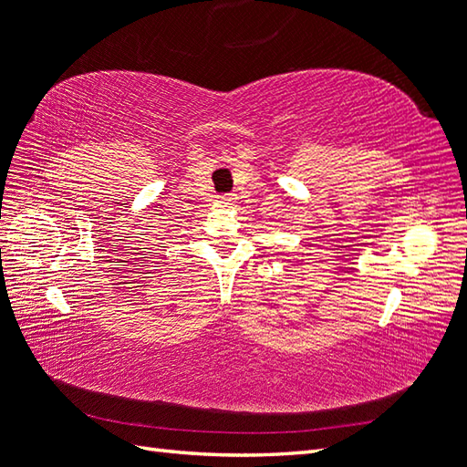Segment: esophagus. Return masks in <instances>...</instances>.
<instances>
[{"label": "esophagus", "mask_w": 467, "mask_h": 467, "mask_svg": "<svg viewBox=\"0 0 467 467\" xmlns=\"http://www.w3.org/2000/svg\"><path fill=\"white\" fill-rule=\"evenodd\" d=\"M235 199H237V196H235L234 192H228V194H222V196H220V202H222V204H234Z\"/></svg>", "instance_id": "esophagus-1"}]
</instances>
